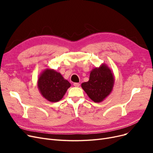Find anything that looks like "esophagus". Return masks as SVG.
I'll return each instance as SVG.
<instances>
[{
    "mask_svg": "<svg viewBox=\"0 0 153 153\" xmlns=\"http://www.w3.org/2000/svg\"><path fill=\"white\" fill-rule=\"evenodd\" d=\"M73 85L75 86V87H79V86H80V84H79V83H74V84H73Z\"/></svg>",
    "mask_w": 153,
    "mask_h": 153,
    "instance_id": "esophagus-1",
    "label": "esophagus"
}]
</instances>
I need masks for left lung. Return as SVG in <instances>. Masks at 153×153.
<instances>
[{
    "mask_svg": "<svg viewBox=\"0 0 153 153\" xmlns=\"http://www.w3.org/2000/svg\"><path fill=\"white\" fill-rule=\"evenodd\" d=\"M114 84L113 73L105 64H103L92 69L89 81L82 83L81 86L91 100L100 103L110 94Z\"/></svg>",
    "mask_w": 153,
    "mask_h": 153,
    "instance_id": "1",
    "label": "left lung"
}]
</instances>
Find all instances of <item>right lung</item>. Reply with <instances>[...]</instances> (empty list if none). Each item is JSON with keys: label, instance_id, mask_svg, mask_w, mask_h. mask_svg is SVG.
<instances>
[{"label": "right lung", "instance_id": "right-lung-1", "mask_svg": "<svg viewBox=\"0 0 153 153\" xmlns=\"http://www.w3.org/2000/svg\"><path fill=\"white\" fill-rule=\"evenodd\" d=\"M70 86V83L64 79L61 73L52 69H46L38 80L41 95L51 102L61 100Z\"/></svg>", "mask_w": 153, "mask_h": 153}]
</instances>
